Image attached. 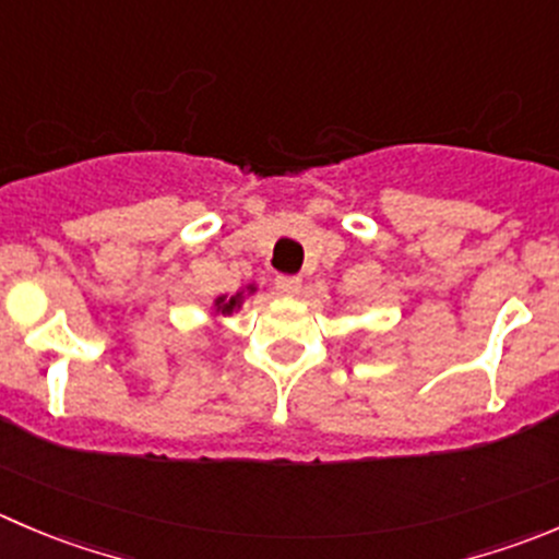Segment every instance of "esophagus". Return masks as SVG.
<instances>
[{"label": "esophagus", "mask_w": 559, "mask_h": 559, "mask_svg": "<svg viewBox=\"0 0 559 559\" xmlns=\"http://www.w3.org/2000/svg\"><path fill=\"white\" fill-rule=\"evenodd\" d=\"M275 286H278V292H281V295H289V297H295L297 292H300L302 281L297 278V275H278V281H275Z\"/></svg>", "instance_id": "obj_1"}]
</instances>
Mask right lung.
<instances>
[{
  "mask_svg": "<svg viewBox=\"0 0 559 559\" xmlns=\"http://www.w3.org/2000/svg\"><path fill=\"white\" fill-rule=\"evenodd\" d=\"M259 292V286L257 284H248V286H242V289H237L235 295H218L213 300V313L215 317H218V324H215V328L221 330V322H224L226 317H231V313H237L240 311L242 306H246V300L248 297H253Z\"/></svg>",
  "mask_w": 559,
  "mask_h": 559,
  "instance_id": "obj_1",
  "label": "right lung"
}]
</instances>
